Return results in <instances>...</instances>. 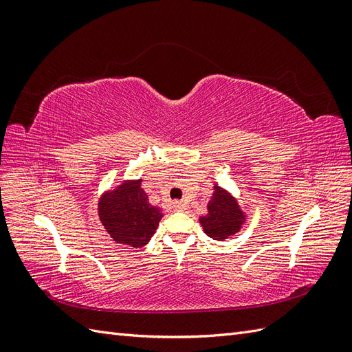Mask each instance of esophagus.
Here are the masks:
<instances>
[{"instance_id": "1", "label": "esophagus", "mask_w": 352, "mask_h": 352, "mask_svg": "<svg viewBox=\"0 0 352 352\" xmlns=\"http://www.w3.org/2000/svg\"><path fill=\"white\" fill-rule=\"evenodd\" d=\"M173 207L177 211H182L185 208V202L184 201H173Z\"/></svg>"}]
</instances>
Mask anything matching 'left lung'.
Returning a JSON list of instances; mask_svg holds the SVG:
<instances>
[{"mask_svg": "<svg viewBox=\"0 0 352 352\" xmlns=\"http://www.w3.org/2000/svg\"><path fill=\"white\" fill-rule=\"evenodd\" d=\"M207 208L208 214L201 217L199 221L210 238L225 241L239 232L243 223V214L238 202L226 190H223L220 186H214V192H212Z\"/></svg>", "mask_w": 352, "mask_h": 352, "instance_id": "obj_1", "label": "left lung"}]
</instances>
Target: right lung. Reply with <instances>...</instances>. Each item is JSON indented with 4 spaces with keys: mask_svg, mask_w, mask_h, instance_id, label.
<instances>
[{
    "mask_svg": "<svg viewBox=\"0 0 352 352\" xmlns=\"http://www.w3.org/2000/svg\"><path fill=\"white\" fill-rule=\"evenodd\" d=\"M162 217V210L148 202L141 180L120 185L100 202V219L110 236L133 248L151 239Z\"/></svg>",
    "mask_w": 352,
    "mask_h": 352,
    "instance_id": "right-lung-1",
    "label": "right lung"
}]
</instances>
